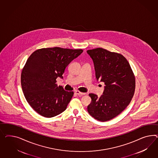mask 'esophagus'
<instances>
[{"label": "esophagus", "mask_w": 158, "mask_h": 158, "mask_svg": "<svg viewBox=\"0 0 158 158\" xmlns=\"http://www.w3.org/2000/svg\"><path fill=\"white\" fill-rule=\"evenodd\" d=\"M75 93H76L77 95H80V96H83V95H85V94H86V93H81V92L78 91V90H77V91H75Z\"/></svg>", "instance_id": "1"}]
</instances>
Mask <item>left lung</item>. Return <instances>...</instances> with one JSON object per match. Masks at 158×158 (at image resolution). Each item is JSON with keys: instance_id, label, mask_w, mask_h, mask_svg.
I'll list each match as a JSON object with an SVG mask.
<instances>
[{"instance_id": "1", "label": "left lung", "mask_w": 158, "mask_h": 158, "mask_svg": "<svg viewBox=\"0 0 158 158\" xmlns=\"http://www.w3.org/2000/svg\"><path fill=\"white\" fill-rule=\"evenodd\" d=\"M87 52L93 60L97 81L105 84L101 97L89 94L91 102L87 111L95 119L107 121L119 114L131 102L135 90V77L121 54L101 48Z\"/></svg>"}]
</instances>
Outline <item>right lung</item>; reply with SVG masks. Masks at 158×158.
Masks as SVG:
<instances>
[{
    "label": "right lung",
    "instance_id": "add662e5",
    "mask_svg": "<svg viewBox=\"0 0 158 158\" xmlns=\"http://www.w3.org/2000/svg\"><path fill=\"white\" fill-rule=\"evenodd\" d=\"M83 50L41 48L31 55L22 70V89L27 102L40 115L51 118L64 111L73 95L56 83Z\"/></svg>",
    "mask_w": 158,
    "mask_h": 158
}]
</instances>
